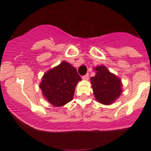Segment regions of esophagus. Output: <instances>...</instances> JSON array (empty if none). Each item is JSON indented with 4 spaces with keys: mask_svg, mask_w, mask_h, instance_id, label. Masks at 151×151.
Wrapping results in <instances>:
<instances>
[{
    "mask_svg": "<svg viewBox=\"0 0 151 151\" xmlns=\"http://www.w3.org/2000/svg\"><path fill=\"white\" fill-rule=\"evenodd\" d=\"M82 79H83V80H88L89 79V74H86V75L83 76V77H82Z\"/></svg>",
    "mask_w": 151,
    "mask_h": 151,
    "instance_id": "esophagus-1",
    "label": "esophagus"
}]
</instances>
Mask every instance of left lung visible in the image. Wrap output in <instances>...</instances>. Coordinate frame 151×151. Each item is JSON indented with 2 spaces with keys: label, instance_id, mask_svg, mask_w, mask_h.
I'll list each match as a JSON object with an SVG mask.
<instances>
[{
  "label": "left lung",
  "instance_id": "left-lung-1",
  "mask_svg": "<svg viewBox=\"0 0 151 151\" xmlns=\"http://www.w3.org/2000/svg\"><path fill=\"white\" fill-rule=\"evenodd\" d=\"M95 70L96 74L90 80L96 99L103 104H112L122 93L121 81L106 67L98 66Z\"/></svg>",
  "mask_w": 151,
  "mask_h": 151
}]
</instances>
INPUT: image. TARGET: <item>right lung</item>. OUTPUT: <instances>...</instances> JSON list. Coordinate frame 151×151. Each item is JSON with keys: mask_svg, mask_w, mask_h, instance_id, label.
<instances>
[{"mask_svg": "<svg viewBox=\"0 0 151 151\" xmlns=\"http://www.w3.org/2000/svg\"><path fill=\"white\" fill-rule=\"evenodd\" d=\"M81 77L76 68L66 61L44 74L40 88L45 97L55 106H62L72 100Z\"/></svg>", "mask_w": 151, "mask_h": 151, "instance_id": "1", "label": "right lung"}]
</instances>
